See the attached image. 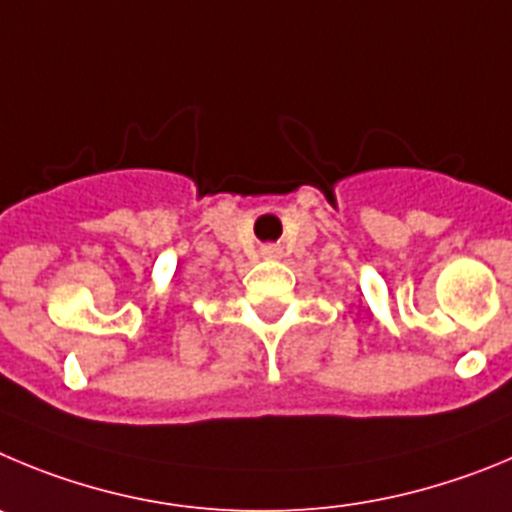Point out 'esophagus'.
Returning a JSON list of instances; mask_svg holds the SVG:
<instances>
[{"instance_id": "obj_1", "label": "esophagus", "mask_w": 512, "mask_h": 512, "mask_svg": "<svg viewBox=\"0 0 512 512\" xmlns=\"http://www.w3.org/2000/svg\"><path fill=\"white\" fill-rule=\"evenodd\" d=\"M262 255H265V257H278L280 250L275 245H265V247H262Z\"/></svg>"}]
</instances>
